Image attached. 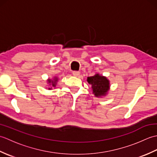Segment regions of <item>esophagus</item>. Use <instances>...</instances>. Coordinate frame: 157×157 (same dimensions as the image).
<instances>
[{"label":"esophagus","instance_id":"obj_1","mask_svg":"<svg viewBox=\"0 0 157 157\" xmlns=\"http://www.w3.org/2000/svg\"><path fill=\"white\" fill-rule=\"evenodd\" d=\"M73 75L75 77H79V75H80V73H79V71H73Z\"/></svg>","mask_w":157,"mask_h":157}]
</instances>
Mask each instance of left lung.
Masks as SVG:
<instances>
[{
  "instance_id": "obj_1",
  "label": "left lung",
  "mask_w": 157,
  "mask_h": 157,
  "mask_svg": "<svg viewBox=\"0 0 157 157\" xmlns=\"http://www.w3.org/2000/svg\"><path fill=\"white\" fill-rule=\"evenodd\" d=\"M88 82L92 85L93 93L96 96L106 94L109 88V82L105 77L96 74L88 78Z\"/></svg>"
}]
</instances>
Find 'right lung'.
Instances as JSON below:
<instances>
[{
  "label": "right lung",
  "instance_id": "add662e5",
  "mask_svg": "<svg viewBox=\"0 0 157 157\" xmlns=\"http://www.w3.org/2000/svg\"><path fill=\"white\" fill-rule=\"evenodd\" d=\"M48 83L50 84V85H51V84H52V86H53V87H55V86H56V81H57V79H56H56H54V81H52V80L51 81V79H48ZM48 89H49V90H51V88H49Z\"/></svg>",
  "mask_w": 157,
  "mask_h": 157
}]
</instances>
